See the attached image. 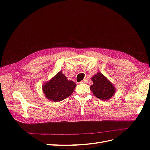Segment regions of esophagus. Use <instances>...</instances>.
<instances>
[{
  "label": "esophagus",
  "mask_w": 150,
  "mask_h": 150,
  "mask_svg": "<svg viewBox=\"0 0 150 150\" xmlns=\"http://www.w3.org/2000/svg\"><path fill=\"white\" fill-rule=\"evenodd\" d=\"M88 80L87 79H84V80H83L82 81H81V83H88Z\"/></svg>",
  "instance_id": "34e87169"
}]
</instances>
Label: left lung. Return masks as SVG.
<instances>
[{
    "instance_id": "obj_1",
    "label": "left lung",
    "mask_w": 150,
    "mask_h": 150,
    "mask_svg": "<svg viewBox=\"0 0 150 150\" xmlns=\"http://www.w3.org/2000/svg\"><path fill=\"white\" fill-rule=\"evenodd\" d=\"M91 80L93 84L90 86V89L96 98L107 101L114 96L115 87L101 72H98L93 76Z\"/></svg>"
}]
</instances>
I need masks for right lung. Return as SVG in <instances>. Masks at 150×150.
Listing matches in <instances>:
<instances>
[{
	"mask_svg": "<svg viewBox=\"0 0 150 150\" xmlns=\"http://www.w3.org/2000/svg\"><path fill=\"white\" fill-rule=\"evenodd\" d=\"M76 84L72 81H68L62 71L42 86L43 93L47 99L55 102L61 101L73 93Z\"/></svg>",
	"mask_w": 150,
	"mask_h": 150,
	"instance_id": "add662e5",
	"label": "right lung"
}]
</instances>
